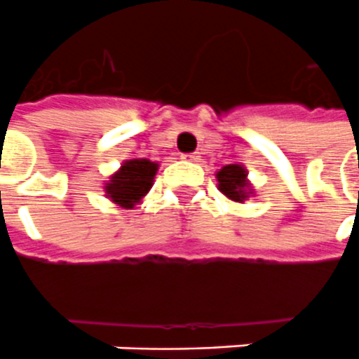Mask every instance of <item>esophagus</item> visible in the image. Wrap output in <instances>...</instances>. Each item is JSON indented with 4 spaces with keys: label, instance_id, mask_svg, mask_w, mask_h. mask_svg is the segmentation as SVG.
Masks as SVG:
<instances>
[{
    "label": "esophagus",
    "instance_id": "1",
    "mask_svg": "<svg viewBox=\"0 0 359 359\" xmlns=\"http://www.w3.org/2000/svg\"><path fill=\"white\" fill-rule=\"evenodd\" d=\"M201 156L198 152H194V154H182V159H187V161H198Z\"/></svg>",
    "mask_w": 359,
    "mask_h": 359
}]
</instances>
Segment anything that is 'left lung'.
<instances>
[{
  "mask_svg": "<svg viewBox=\"0 0 359 359\" xmlns=\"http://www.w3.org/2000/svg\"><path fill=\"white\" fill-rule=\"evenodd\" d=\"M217 180H219V190L228 200L243 203L247 198L253 196V187L247 180V169L240 163H230L224 165L220 171H217Z\"/></svg>",
  "mask_w": 359,
  "mask_h": 359,
  "instance_id": "8db88e82",
  "label": "left lung"
}]
</instances>
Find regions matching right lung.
<instances>
[{"label":"right lung","mask_w":359,"mask_h":359,"mask_svg":"<svg viewBox=\"0 0 359 359\" xmlns=\"http://www.w3.org/2000/svg\"><path fill=\"white\" fill-rule=\"evenodd\" d=\"M158 167L156 161L146 158L127 159L106 182V198L123 209H133L150 192Z\"/></svg>","instance_id":"obj_1"}]
</instances>
